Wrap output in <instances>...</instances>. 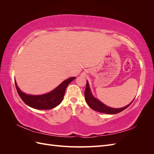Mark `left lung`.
<instances>
[{"instance_id": "8db88e82", "label": "left lung", "mask_w": 154, "mask_h": 154, "mask_svg": "<svg viewBox=\"0 0 154 154\" xmlns=\"http://www.w3.org/2000/svg\"><path fill=\"white\" fill-rule=\"evenodd\" d=\"M85 99L88 106H89L92 110L99 112L107 114H118L120 112L124 110L132 103V101L134 100V99L131 103H129L128 105L122 107V108H119V109L112 108V107L106 106V105L102 103V102H101L99 100L96 98V97L92 95L88 81H87L86 88L85 91Z\"/></svg>"}]
</instances>
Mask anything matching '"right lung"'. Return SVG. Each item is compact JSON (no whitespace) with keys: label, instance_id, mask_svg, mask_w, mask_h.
<instances>
[{"label":"right lung","instance_id":"add662e5","mask_svg":"<svg viewBox=\"0 0 154 154\" xmlns=\"http://www.w3.org/2000/svg\"><path fill=\"white\" fill-rule=\"evenodd\" d=\"M75 78L76 77L69 78L60 83L54 90L41 95L27 94L18 88L16 81L15 83L18 95L27 105L35 109L49 110L60 104L63 100L67 87Z\"/></svg>","mask_w":154,"mask_h":154}]
</instances>
